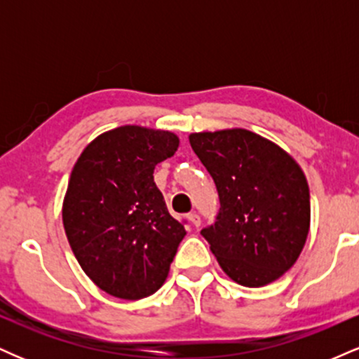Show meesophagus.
<instances>
[{"instance_id":"34e87169","label":"esophagus","mask_w":359,"mask_h":359,"mask_svg":"<svg viewBox=\"0 0 359 359\" xmlns=\"http://www.w3.org/2000/svg\"><path fill=\"white\" fill-rule=\"evenodd\" d=\"M187 219L192 222L194 228H199V226H201V217H199V214H196V212L187 214Z\"/></svg>"}]
</instances>
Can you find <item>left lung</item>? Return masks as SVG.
Segmentation results:
<instances>
[{"label": "left lung", "mask_w": 359, "mask_h": 359, "mask_svg": "<svg viewBox=\"0 0 359 359\" xmlns=\"http://www.w3.org/2000/svg\"><path fill=\"white\" fill-rule=\"evenodd\" d=\"M192 150L219 196L216 221L201 234L221 269L245 287H263L297 262L311 222L306 175L282 148L248 130L192 133Z\"/></svg>", "instance_id": "obj_1"}]
</instances>
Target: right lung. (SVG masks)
Wrapping results in <instances>:
<instances>
[{
  "mask_svg": "<svg viewBox=\"0 0 359 359\" xmlns=\"http://www.w3.org/2000/svg\"><path fill=\"white\" fill-rule=\"evenodd\" d=\"M170 131L119 126L84 148L62 208L65 234L86 275L113 297L138 300L165 282L185 236L154 182L175 154Z\"/></svg>",
  "mask_w": 359,
  "mask_h": 359,
  "instance_id": "1",
  "label": "right lung"
}]
</instances>
